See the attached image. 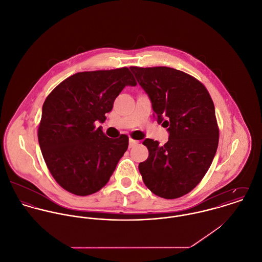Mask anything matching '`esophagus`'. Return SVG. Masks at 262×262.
Wrapping results in <instances>:
<instances>
[{
  "mask_svg": "<svg viewBox=\"0 0 262 262\" xmlns=\"http://www.w3.org/2000/svg\"><path fill=\"white\" fill-rule=\"evenodd\" d=\"M137 144H138V141L133 140V139H130V140H129V147H130V148H132V147L136 146Z\"/></svg>",
  "mask_w": 262,
  "mask_h": 262,
  "instance_id": "34e87169",
  "label": "esophagus"
}]
</instances>
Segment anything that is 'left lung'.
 <instances>
[{
	"mask_svg": "<svg viewBox=\"0 0 262 262\" xmlns=\"http://www.w3.org/2000/svg\"><path fill=\"white\" fill-rule=\"evenodd\" d=\"M148 95L154 117L167 128L165 145L146 138L149 156L139 164L145 186L156 195L179 198L193 190L208 171L219 145L213 101L204 85L174 68L130 67Z\"/></svg>",
	"mask_w": 262,
	"mask_h": 262,
	"instance_id": "obj_1",
	"label": "left lung"
}]
</instances>
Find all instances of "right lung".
<instances>
[{"mask_svg":"<svg viewBox=\"0 0 262 262\" xmlns=\"http://www.w3.org/2000/svg\"><path fill=\"white\" fill-rule=\"evenodd\" d=\"M137 83L128 68L76 73L55 88L42 105L38 143L48 169L70 193L86 196L110 180L129 138L106 137L101 126L116 97Z\"/></svg>","mask_w":262,"mask_h":262,"instance_id":"obj_1","label":"right lung"}]
</instances>
